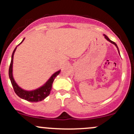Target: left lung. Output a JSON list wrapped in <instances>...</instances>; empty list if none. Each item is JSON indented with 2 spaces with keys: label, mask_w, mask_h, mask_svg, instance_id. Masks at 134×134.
<instances>
[{
  "label": "left lung",
  "mask_w": 134,
  "mask_h": 134,
  "mask_svg": "<svg viewBox=\"0 0 134 134\" xmlns=\"http://www.w3.org/2000/svg\"><path fill=\"white\" fill-rule=\"evenodd\" d=\"M104 37H105V39H106L107 40H108V41H109V42H111V43L114 44L116 46V48H117V49H118V52H119V49H118V46H117L115 42H113V41H111V40H110V39H109V38H108V37L107 36H105V35H104ZM119 54H120V52H119Z\"/></svg>",
  "instance_id": "8db88e82"
}]
</instances>
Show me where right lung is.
Returning <instances> with one entry per match:
<instances>
[{
  "instance_id": "obj_1",
  "label": "right lung",
  "mask_w": 134,
  "mask_h": 134,
  "mask_svg": "<svg viewBox=\"0 0 134 134\" xmlns=\"http://www.w3.org/2000/svg\"><path fill=\"white\" fill-rule=\"evenodd\" d=\"M25 38L23 40L21 41V42L24 41ZM20 43V44H21ZM19 45V44H18ZM17 46L16 47L15 49L13 51L12 57H11V64H10L9 69V76L10 80H11V84L13 85V89H14V92L18 97L20 98H23V99L29 101V102H39V101L42 100L46 97L48 96L50 93L51 90V88H52V84L53 83L54 79L58 74H60L61 70H58L55 74H53L51 76V77L49 78V80L46 83V84L41 86L39 88L33 91H26L24 90L21 89V88L19 87L18 85L14 81V79L13 78V57H14V52H15Z\"/></svg>"
}]
</instances>
